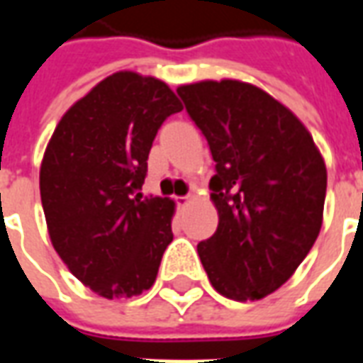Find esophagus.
<instances>
[{
    "label": "esophagus",
    "mask_w": 363,
    "mask_h": 363,
    "mask_svg": "<svg viewBox=\"0 0 363 363\" xmlns=\"http://www.w3.org/2000/svg\"><path fill=\"white\" fill-rule=\"evenodd\" d=\"M192 200H194V194H186V196L177 198V204L181 206V208H184V206H189Z\"/></svg>",
    "instance_id": "1"
}]
</instances>
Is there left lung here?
<instances>
[{"label": "left lung", "instance_id": "1", "mask_svg": "<svg viewBox=\"0 0 363 363\" xmlns=\"http://www.w3.org/2000/svg\"><path fill=\"white\" fill-rule=\"evenodd\" d=\"M190 118L216 161L218 229L198 243L213 289L255 301L284 286L319 237L327 167L288 106L239 79L181 85Z\"/></svg>", "mask_w": 363, "mask_h": 363}]
</instances>
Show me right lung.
Instances as JSON below:
<instances>
[{
  "label": "right lung",
  "mask_w": 363,
  "mask_h": 363,
  "mask_svg": "<svg viewBox=\"0 0 363 363\" xmlns=\"http://www.w3.org/2000/svg\"><path fill=\"white\" fill-rule=\"evenodd\" d=\"M181 111L165 82L124 69L75 101L46 145L40 200L52 247L96 296H140L157 278L174 200L138 190L157 130Z\"/></svg>",
  "instance_id": "right-lung-1"
}]
</instances>
